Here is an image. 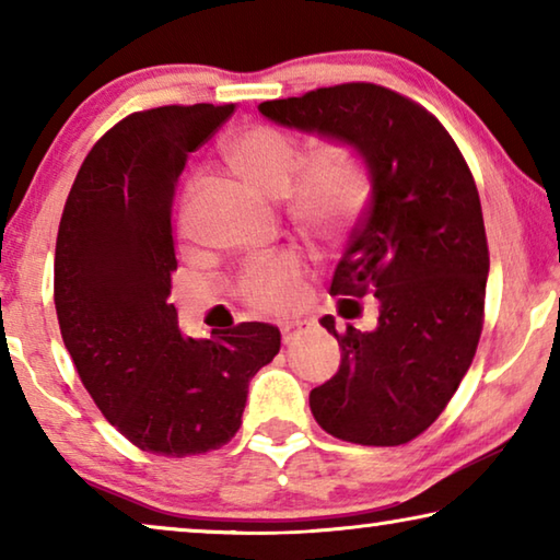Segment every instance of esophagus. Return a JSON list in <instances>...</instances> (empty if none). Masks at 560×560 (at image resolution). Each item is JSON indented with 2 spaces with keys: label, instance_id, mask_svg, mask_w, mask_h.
<instances>
[{
  "label": "esophagus",
  "instance_id": "34e87169",
  "mask_svg": "<svg viewBox=\"0 0 560 560\" xmlns=\"http://www.w3.org/2000/svg\"><path fill=\"white\" fill-rule=\"evenodd\" d=\"M311 330L308 320H287V324H281V338L283 343H296L299 338H303Z\"/></svg>",
  "mask_w": 560,
  "mask_h": 560
}]
</instances>
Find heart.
Masks as SVG:
<instances>
[{
    "instance_id": "1",
    "label": "heart",
    "mask_w": 560,
    "mask_h": 560,
    "mask_svg": "<svg viewBox=\"0 0 560 560\" xmlns=\"http://www.w3.org/2000/svg\"><path fill=\"white\" fill-rule=\"evenodd\" d=\"M301 159L296 136L277 126H249L222 143V160L246 185L267 197L287 195L293 220L314 236H334L355 220L368 200V175L346 143H326ZM301 279L296 254H277L244 271V299L261 311L281 308Z\"/></svg>"
}]
</instances>
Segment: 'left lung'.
<instances>
[{
	"mask_svg": "<svg viewBox=\"0 0 560 560\" xmlns=\"http://www.w3.org/2000/svg\"><path fill=\"white\" fill-rule=\"evenodd\" d=\"M259 113L350 145L373 187L330 293L363 299L371 291L377 326L338 334L334 316L320 318L338 338L340 368L311 390V412L338 440L410 442L447 407L481 336L489 249L469 167L432 113L375 83L264 101Z\"/></svg>",
	"mask_w": 560,
	"mask_h": 560,
	"instance_id": "1",
	"label": "left lung"
}]
</instances>
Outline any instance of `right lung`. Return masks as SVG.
Wrapping results in <instances>:
<instances>
[{
    "label": "right lung",
    "mask_w": 560,
    "mask_h": 560,
    "mask_svg": "<svg viewBox=\"0 0 560 560\" xmlns=\"http://www.w3.org/2000/svg\"><path fill=\"white\" fill-rule=\"evenodd\" d=\"M232 113L195 103L116 122L83 160L56 236V316L81 383L122 438L165 457L230 442L249 381L281 348L259 320L183 336L167 301L177 179Z\"/></svg>",
    "instance_id": "add662e5"
}]
</instances>
